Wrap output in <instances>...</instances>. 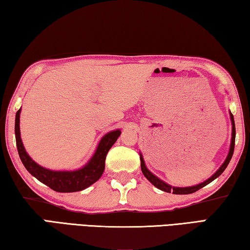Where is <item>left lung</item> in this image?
I'll use <instances>...</instances> for the list:
<instances>
[{
    "instance_id": "8db88e82",
    "label": "left lung",
    "mask_w": 250,
    "mask_h": 250,
    "mask_svg": "<svg viewBox=\"0 0 250 250\" xmlns=\"http://www.w3.org/2000/svg\"><path fill=\"white\" fill-rule=\"evenodd\" d=\"M230 115V120H231V142H230V147H229V152H228V155L225 160V162L222 164V167L218 168V170L214 173L213 175H211L209 179H207L206 181L203 182L201 184H197V185H194V186H188V188H174V186H171L167 184L166 182H163L162 180H160L159 177H156L154 174H152V173L147 170L146 167V163H145V160L142 158V154H140V161H141V170L143 175H145L147 180H149L152 184H153L155 188H158L161 191H164V192H167V193H173V194H191L198 191V189L204 188L207 184H209L211 181H214L215 179H217V177L222 174V173L225 171V168L227 167L228 163H229V161L232 156V153H234V147H235V137H236V129H235V121H234V116L231 115V112L229 113Z\"/></svg>"
}]
</instances>
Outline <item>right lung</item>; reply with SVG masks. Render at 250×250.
<instances>
[{
	"instance_id": "add662e5",
	"label": "right lung",
	"mask_w": 250,
	"mask_h": 250,
	"mask_svg": "<svg viewBox=\"0 0 250 250\" xmlns=\"http://www.w3.org/2000/svg\"><path fill=\"white\" fill-rule=\"evenodd\" d=\"M20 113L21 109L16 112L15 117V139L18 146L20 159L24 164L26 170L36 177L42 183L47 185L54 191L61 193L78 192L87 188L88 186L94 184L100 179L104 170V161L108 151L110 150L117 139L121 134V131L118 129L110 131L101 139L97 146L95 154L88 161L86 166L76 171H53L41 167L35 161L31 159L23 146L20 132Z\"/></svg>"
}]
</instances>
